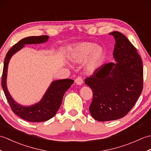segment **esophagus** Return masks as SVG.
<instances>
[{"instance_id": "1", "label": "esophagus", "mask_w": 151, "mask_h": 151, "mask_svg": "<svg viewBox=\"0 0 151 151\" xmlns=\"http://www.w3.org/2000/svg\"><path fill=\"white\" fill-rule=\"evenodd\" d=\"M75 82L76 83V84H78V85L82 84H83V80H82L81 76H78V77L76 78L75 80Z\"/></svg>"}]
</instances>
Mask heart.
<instances>
[{"instance_id":"1","label":"heart","mask_w":151,"mask_h":151,"mask_svg":"<svg viewBox=\"0 0 151 151\" xmlns=\"http://www.w3.org/2000/svg\"><path fill=\"white\" fill-rule=\"evenodd\" d=\"M104 58L103 49L90 42H81L75 45L70 54V60L73 62L80 63L86 60V69L90 73L102 65Z\"/></svg>"}]
</instances>
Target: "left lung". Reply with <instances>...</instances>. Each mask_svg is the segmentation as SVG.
Masks as SVG:
<instances>
[{
    "label": "left lung",
    "instance_id": "left-lung-1",
    "mask_svg": "<svg viewBox=\"0 0 151 151\" xmlns=\"http://www.w3.org/2000/svg\"><path fill=\"white\" fill-rule=\"evenodd\" d=\"M110 34L115 40L113 55L116 62L102 65L85 79L93 93L89 111L99 121L125 116L143 90V63L137 49L119 32Z\"/></svg>",
    "mask_w": 151,
    "mask_h": 151
}]
</instances>
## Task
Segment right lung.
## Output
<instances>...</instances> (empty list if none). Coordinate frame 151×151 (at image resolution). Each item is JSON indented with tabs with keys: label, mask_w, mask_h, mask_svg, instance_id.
Returning a JSON list of instances; mask_svg holds the SVG:
<instances>
[{
	"label": "right lung",
	"mask_w": 151,
	"mask_h": 151,
	"mask_svg": "<svg viewBox=\"0 0 151 151\" xmlns=\"http://www.w3.org/2000/svg\"><path fill=\"white\" fill-rule=\"evenodd\" d=\"M49 38L48 36H30L23 38L9 50L4 60L1 84L6 99L14 114L30 122L45 121L53 117L60 107L64 93L74 82L73 80L68 78L52 82L41 101L30 106H23L17 104L9 93L6 86V76L8 63L11 57L18 50H21L24 45L45 43Z\"/></svg>",
	"instance_id": "add662e5"
}]
</instances>
